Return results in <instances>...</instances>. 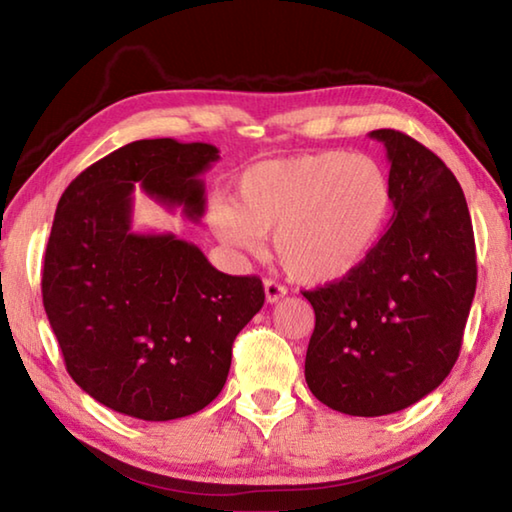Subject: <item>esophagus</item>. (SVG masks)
<instances>
[{"label":"esophagus","instance_id":"obj_1","mask_svg":"<svg viewBox=\"0 0 512 512\" xmlns=\"http://www.w3.org/2000/svg\"><path fill=\"white\" fill-rule=\"evenodd\" d=\"M264 293H266V302H277L287 296V289L282 287V284H277L273 280H266L264 282Z\"/></svg>","mask_w":512,"mask_h":512}]
</instances>
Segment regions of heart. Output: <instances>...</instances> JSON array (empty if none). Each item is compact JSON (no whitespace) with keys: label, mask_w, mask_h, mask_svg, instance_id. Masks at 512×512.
I'll return each mask as SVG.
<instances>
[{"label":"heart","mask_w":512,"mask_h":512,"mask_svg":"<svg viewBox=\"0 0 512 512\" xmlns=\"http://www.w3.org/2000/svg\"><path fill=\"white\" fill-rule=\"evenodd\" d=\"M388 171L368 155L318 151L257 162L241 173L237 203L219 198L210 225L225 246L259 253L273 235L277 262L311 287L359 273L393 219Z\"/></svg>","instance_id":"heart-1"}]
</instances>
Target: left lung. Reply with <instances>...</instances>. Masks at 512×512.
<instances>
[{
  "mask_svg": "<svg viewBox=\"0 0 512 512\" xmlns=\"http://www.w3.org/2000/svg\"><path fill=\"white\" fill-rule=\"evenodd\" d=\"M370 137L391 162V228L359 273L302 293L316 314L309 391L361 418L402 411L443 384L476 291L472 219L454 173L400 131Z\"/></svg>",
  "mask_w": 512,
  "mask_h": 512,
  "instance_id": "8db88e82",
  "label": "left lung"
}]
</instances>
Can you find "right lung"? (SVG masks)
Returning a JSON list of instances; mask_svg holds the SVG:
<instances>
[{"label":"right lung","instance_id":"right-lung-1","mask_svg":"<svg viewBox=\"0 0 512 512\" xmlns=\"http://www.w3.org/2000/svg\"><path fill=\"white\" fill-rule=\"evenodd\" d=\"M219 149L140 140L76 176L56 207L42 302L67 372L108 409L167 422L205 409L228 379L232 343L264 305L262 280L216 271L171 232H135V185L205 214L203 173Z\"/></svg>","mask_w":512,"mask_h":512}]
</instances>
